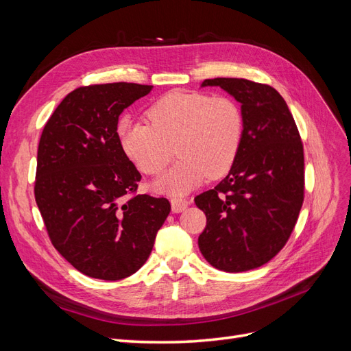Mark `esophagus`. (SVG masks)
I'll return each instance as SVG.
<instances>
[{
    "label": "esophagus",
    "mask_w": 351,
    "mask_h": 351,
    "mask_svg": "<svg viewBox=\"0 0 351 351\" xmlns=\"http://www.w3.org/2000/svg\"><path fill=\"white\" fill-rule=\"evenodd\" d=\"M187 206H189L187 199H182V197L171 199V209H173V212H176V214H178V212H183Z\"/></svg>",
    "instance_id": "esophagus-1"
}]
</instances>
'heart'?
<instances>
[{"instance_id": "1", "label": "heart", "mask_w": 351, "mask_h": 351, "mask_svg": "<svg viewBox=\"0 0 351 351\" xmlns=\"http://www.w3.org/2000/svg\"><path fill=\"white\" fill-rule=\"evenodd\" d=\"M146 115L151 126L125 120L119 134L124 154L146 174L161 173L176 147L182 159L154 183L158 192L183 196L234 165L244 119L231 98L176 90L159 98Z\"/></svg>"}]
</instances>
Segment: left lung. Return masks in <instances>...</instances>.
Segmentation results:
<instances>
[{
  "mask_svg": "<svg viewBox=\"0 0 351 351\" xmlns=\"http://www.w3.org/2000/svg\"><path fill=\"white\" fill-rule=\"evenodd\" d=\"M241 104L244 132L239 155L219 184L195 197L206 215L197 244L212 267L243 272L269 262L289 240L303 204V145L281 95L268 84L217 77Z\"/></svg>",
  "mask_w": 351,
  "mask_h": 351,
  "instance_id": "left-lung-1",
  "label": "left lung"
}]
</instances>
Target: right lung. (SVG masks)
Instances as JSON below:
<instances>
[{
    "instance_id": "add662e5",
    "label": "right lung",
    "mask_w": 351,
    "mask_h": 351,
    "mask_svg": "<svg viewBox=\"0 0 351 351\" xmlns=\"http://www.w3.org/2000/svg\"><path fill=\"white\" fill-rule=\"evenodd\" d=\"M152 88L124 82L79 88L40 136L38 208L54 247L92 278L117 281L141 269L171 210L165 197L130 196L142 176L117 133L121 112Z\"/></svg>"
}]
</instances>
